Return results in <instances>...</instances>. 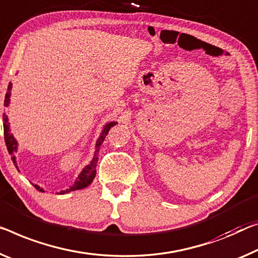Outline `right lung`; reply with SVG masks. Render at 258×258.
Returning a JSON list of instances; mask_svg holds the SVG:
<instances>
[{
  "mask_svg": "<svg viewBox=\"0 0 258 258\" xmlns=\"http://www.w3.org/2000/svg\"><path fill=\"white\" fill-rule=\"evenodd\" d=\"M10 90H11V83H9V86H8V91H7V94H6V98H5V106L9 105V101H10ZM116 124V122H109L108 124L105 125L104 130H102V133L100 135V137H99V140L97 141V145H96V152H94V157L92 161L90 162V165L86 166V167L82 170V173L79 174V176L77 177L76 182H75V184L73 187L67 189L66 191H62L61 194H64V192H69V191H74V190H78V189H83L85 187H88V185L91 183V182L93 181L94 176H96V167H97V162H98V153H99V150H100V146L102 144V142H104L105 137L107 136V134H108L109 129L112 128ZM3 129H5V141H6V144H7V149L9 153L11 154V160L16 166V159H15V154L14 152L17 151V142L14 138L13 135L9 133V123H8V116L6 114H3ZM34 188L37 190H40V191H43V190L38 187V185L34 184Z\"/></svg>",
  "mask_w": 258,
  "mask_h": 258,
  "instance_id": "add662e5",
  "label": "right lung"
}]
</instances>
